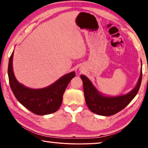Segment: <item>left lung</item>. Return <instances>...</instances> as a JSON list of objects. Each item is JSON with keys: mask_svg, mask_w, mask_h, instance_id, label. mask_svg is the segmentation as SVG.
I'll return each instance as SVG.
<instances>
[{"mask_svg": "<svg viewBox=\"0 0 148 148\" xmlns=\"http://www.w3.org/2000/svg\"><path fill=\"white\" fill-rule=\"evenodd\" d=\"M83 81L84 92L87 107L93 113L104 116L117 114L125 108L136 96L142 82V71L136 87L129 93L117 97H106L97 91L91 82L84 76H80Z\"/></svg>", "mask_w": 148, "mask_h": 148, "instance_id": "8db88e82", "label": "left lung"}]
</instances>
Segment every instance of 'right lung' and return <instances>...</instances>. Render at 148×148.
<instances>
[{
	"label": "right lung",
	"mask_w": 148,
	"mask_h": 148,
	"mask_svg": "<svg viewBox=\"0 0 148 148\" xmlns=\"http://www.w3.org/2000/svg\"><path fill=\"white\" fill-rule=\"evenodd\" d=\"M14 51L9 59L8 74L10 86L17 101L32 113L40 116L56 112L61 106L62 96L71 80L76 76L74 72L62 76L51 86L34 89L19 83L14 76L12 66Z\"/></svg>",
	"instance_id": "right-lung-1"
}]
</instances>
